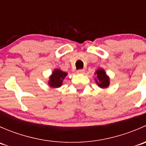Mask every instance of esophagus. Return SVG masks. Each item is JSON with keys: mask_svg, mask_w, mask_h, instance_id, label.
Masks as SVG:
<instances>
[{"mask_svg": "<svg viewBox=\"0 0 146 146\" xmlns=\"http://www.w3.org/2000/svg\"><path fill=\"white\" fill-rule=\"evenodd\" d=\"M85 70L83 69H79V70H77V73H83Z\"/></svg>", "mask_w": 146, "mask_h": 146, "instance_id": "obj_1", "label": "esophagus"}]
</instances>
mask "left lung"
Masks as SVG:
<instances>
[{
	"label": "left lung",
	"mask_w": 146,
	"mask_h": 146,
	"mask_svg": "<svg viewBox=\"0 0 146 146\" xmlns=\"http://www.w3.org/2000/svg\"><path fill=\"white\" fill-rule=\"evenodd\" d=\"M95 74L97 75L95 81L100 88H107L110 85V78L106 74L105 71L103 69H98V70L95 72Z\"/></svg>",
	"instance_id": "1"
}]
</instances>
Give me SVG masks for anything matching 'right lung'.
Returning <instances> with one entry per match:
<instances>
[{"label": "right lung", "mask_w": 146, "mask_h": 146, "mask_svg": "<svg viewBox=\"0 0 146 146\" xmlns=\"http://www.w3.org/2000/svg\"><path fill=\"white\" fill-rule=\"evenodd\" d=\"M67 76V73L62 71L60 69H55L49 78L48 85L51 88H59L63 83V80Z\"/></svg>", "instance_id": "1"}]
</instances>
